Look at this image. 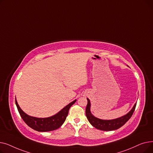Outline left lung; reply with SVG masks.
<instances>
[{
    "label": "left lung",
    "instance_id": "1",
    "mask_svg": "<svg viewBox=\"0 0 153 153\" xmlns=\"http://www.w3.org/2000/svg\"><path fill=\"white\" fill-rule=\"evenodd\" d=\"M87 105L85 109V115L90 123L95 128L102 131H112L118 129L124 125L129 120L135 110L136 103L128 114L120 118L113 120H102L94 117L91 111V102L87 99Z\"/></svg>",
    "mask_w": 153,
    "mask_h": 153
}]
</instances>
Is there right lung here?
<instances>
[{
    "instance_id": "add662e5",
    "label": "right lung",
    "mask_w": 153,
    "mask_h": 153,
    "mask_svg": "<svg viewBox=\"0 0 153 153\" xmlns=\"http://www.w3.org/2000/svg\"><path fill=\"white\" fill-rule=\"evenodd\" d=\"M76 102L74 100L64 107L58 113L48 118H37L31 117L25 114L19 107L17 100L15 99V104L17 105L19 114L26 124L32 129L40 132L50 131L59 128L65 122L68 115L70 107Z\"/></svg>"
}]
</instances>
